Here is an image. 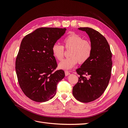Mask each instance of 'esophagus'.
<instances>
[{"mask_svg":"<svg viewBox=\"0 0 128 128\" xmlns=\"http://www.w3.org/2000/svg\"><path fill=\"white\" fill-rule=\"evenodd\" d=\"M64 72H65V75H66V76H68V75H70V72H68V71H65Z\"/></svg>","mask_w":128,"mask_h":128,"instance_id":"esophagus-1","label":"esophagus"}]
</instances>
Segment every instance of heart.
I'll use <instances>...</instances> for the list:
<instances>
[{
  "instance_id": "obj_1",
  "label": "heart",
  "mask_w": 128,
  "mask_h": 128,
  "mask_svg": "<svg viewBox=\"0 0 128 128\" xmlns=\"http://www.w3.org/2000/svg\"><path fill=\"white\" fill-rule=\"evenodd\" d=\"M64 46L58 44L52 46V53L57 60H62L64 54V49L70 50L68 53L69 57L66 58L58 64L61 69L68 70L74 67L77 62L83 64L90 58L92 51V42L84 40V38L74 32L70 33L63 40Z\"/></svg>"
}]
</instances>
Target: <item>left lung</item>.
<instances>
[{"mask_svg": "<svg viewBox=\"0 0 128 128\" xmlns=\"http://www.w3.org/2000/svg\"><path fill=\"white\" fill-rule=\"evenodd\" d=\"M78 29L88 34L93 51L89 59L76 69L80 77L72 94L77 100L86 103L99 98L106 89L111 76L112 53L105 37L100 32L88 27Z\"/></svg>", "mask_w": 128, "mask_h": 128, "instance_id": "obj_1", "label": "left lung"}]
</instances>
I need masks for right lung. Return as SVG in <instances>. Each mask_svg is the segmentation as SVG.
I'll use <instances>...</instances> for the list:
<instances>
[{
    "label": "right lung",
    "instance_id": "add662e5",
    "mask_svg": "<svg viewBox=\"0 0 128 128\" xmlns=\"http://www.w3.org/2000/svg\"><path fill=\"white\" fill-rule=\"evenodd\" d=\"M66 28H40L26 35L21 42L15 70L22 91L31 100L45 102L56 95L57 84L65 76L56 70L57 63L52 46Z\"/></svg>",
    "mask_w": 128,
    "mask_h": 128
}]
</instances>
